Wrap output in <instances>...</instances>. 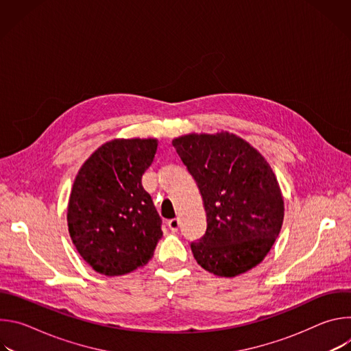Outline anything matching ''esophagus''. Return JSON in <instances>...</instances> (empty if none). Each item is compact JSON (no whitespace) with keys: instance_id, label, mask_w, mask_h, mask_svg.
Wrapping results in <instances>:
<instances>
[{"instance_id":"obj_1","label":"esophagus","mask_w":351,"mask_h":351,"mask_svg":"<svg viewBox=\"0 0 351 351\" xmlns=\"http://www.w3.org/2000/svg\"><path fill=\"white\" fill-rule=\"evenodd\" d=\"M168 228H169L172 232H176V230L179 229V219H178V218L169 219V221H168Z\"/></svg>"}]
</instances>
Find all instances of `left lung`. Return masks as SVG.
I'll return each mask as SVG.
<instances>
[{"mask_svg":"<svg viewBox=\"0 0 351 351\" xmlns=\"http://www.w3.org/2000/svg\"><path fill=\"white\" fill-rule=\"evenodd\" d=\"M203 197L207 230L190 244L198 265L225 278L257 267L274 245L283 197L265 158L236 134H186L172 141Z\"/></svg>","mask_w":351,"mask_h":351,"instance_id":"1","label":"left lung"}]
</instances>
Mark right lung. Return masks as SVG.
Segmentation results:
<instances>
[{"label":"right lung","instance_id":"obj_1","mask_svg":"<svg viewBox=\"0 0 351 351\" xmlns=\"http://www.w3.org/2000/svg\"><path fill=\"white\" fill-rule=\"evenodd\" d=\"M156 138H115L88 157L68 204L71 239L98 274L119 276L145 265L162 236L161 218L143 184Z\"/></svg>","mask_w":351,"mask_h":351}]
</instances>
